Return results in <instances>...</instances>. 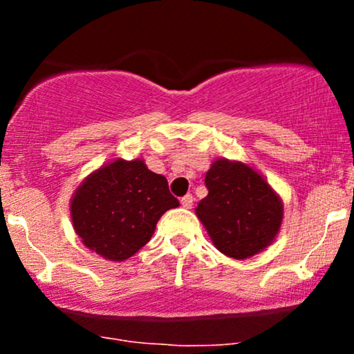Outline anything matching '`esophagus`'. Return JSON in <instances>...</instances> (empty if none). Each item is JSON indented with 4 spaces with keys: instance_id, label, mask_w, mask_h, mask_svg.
<instances>
[{
    "instance_id": "esophagus-1",
    "label": "esophagus",
    "mask_w": 354,
    "mask_h": 354,
    "mask_svg": "<svg viewBox=\"0 0 354 354\" xmlns=\"http://www.w3.org/2000/svg\"><path fill=\"white\" fill-rule=\"evenodd\" d=\"M193 201H194L193 194H186V196L181 198V206H183V208L189 209L191 206H193Z\"/></svg>"
}]
</instances>
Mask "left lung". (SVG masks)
Returning a JSON list of instances; mask_svg holds the SVG:
<instances>
[{"mask_svg":"<svg viewBox=\"0 0 354 354\" xmlns=\"http://www.w3.org/2000/svg\"><path fill=\"white\" fill-rule=\"evenodd\" d=\"M205 183L208 196L194 211L223 254L246 259L274 241L284 206L261 173L241 161L219 158L211 165Z\"/></svg>","mask_w":354,"mask_h":354,"instance_id":"1","label":"left lung"}]
</instances>
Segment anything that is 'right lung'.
Masks as SVG:
<instances>
[{
  "mask_svg": "<svg viewBox=\"0 0 354 354\" xmlns=\"http://www.w3.org/2000/svg\"><path fill=\"white\" fill-rule=\"evenodd\" d=\"M178 206L163 174L153 173L140 158H118L84 178L70 214L88 250L108 261H124L151 239L158 219Z\"/></svg>",
  "mask_w": 354,
  "mask_h": 354,
  "instance_id": "1",
  "label": "right lung"
}]
</instances>
